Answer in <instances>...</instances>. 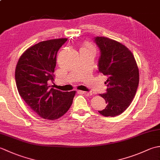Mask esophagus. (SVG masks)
<instances>
[{
  "label": "esophagus",
  "mask_w": 160,
  "mask_h": 160,
  "mask_svg": "<svg viewBox=\"0 0 160 160\" xmlns=\"http://www.w3.org/2000/svg\"><path fill=\"white\" fill-rule=\"evenodd\" d=\"M79 92H80V93H82V94H84V96H91V95H92V93H91V92H87V91H79Z\"/></svg>",
  "instance_id": "1"
}]
</instances>
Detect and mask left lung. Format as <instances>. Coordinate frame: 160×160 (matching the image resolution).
<instances>
[{"instance_id": "8db88e82", "label": "left lung", "mask_w": 160, "mask_h": 160, "mask_svg": "<svg viewBox=\"0 0 160 160\" xmlns=\"http://www.w3.org/2000/svg\"><path fill=\"white\" fill-rule=\"evenodd\" d=\"M94 42L100 49L98 72L107 76V89L100 94L107 104L99 113L115 117L127 109L136 93L139 70L132 53L124 45L105 37L96 36Z\"/></svg>"}]
</instances>
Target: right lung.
I'll return each instance as SVG.
<instances>
[{
    "mask_svg": "<svg viewBox=\"0 0 160 160\" xmlns=\"http://www.w3.org/2000/svg\"><path fill=\"white\" fill-rule=\"evenodd\" d=\"M67 38L46 40L27 49L20 56L15 71L16 87L26 104L43 119H58L69 109L76 91L53 89L56 56Z\"/></svg>",
    "mask_w": 160,
    "mask_h": 160,
    "instance_id": "right-lung-1",
    "label": "right lung"
}]
</instances>
